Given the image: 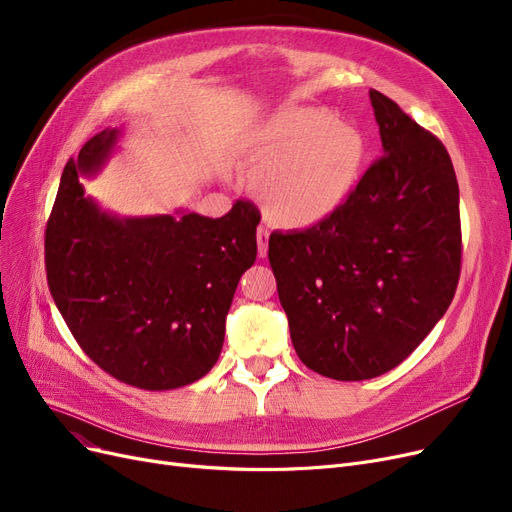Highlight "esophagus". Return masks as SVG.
<instances>
[{
  "mask_svg": "<svg viewBox=\"0 0 512 512\" xmlns=\"http://www.w3.org/2000/svg\"><path fill=\"white\" fill-rule=\"evenodd\" d=\"M267 236H270L267 228L265 226H257V253H259V257L267 255Z\"/></svg>",
  "mask_w": 512,
  "mask_h": 512,
  "instance_id": "esophagus-1",
  "label": "esophagus"
}]
</instances>
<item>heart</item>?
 Wrapping results in <instances>:
<instances>
[{"mask_svg": "<svg viewBox=\"0 0 512 512\" xmlns=\"http://www.w3.org/2000/svg\"><path fill=\"white\" fill-rule=\"evenodd\" d=\"M365 143L319 107H290L267 120L253 147L265 211L288 228L319 224L351 195Z\"/></svg>", "mask_w": 512, "mask_h": 512, "instance_id": "obj_1", "label": "heart"}]
</instances>
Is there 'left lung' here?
I'll return each mask as SVG.
<instances>
[{
  "mask_svg": "<svg viewBox=\"0 0 512 512\" xmlns=\"http://www.w3.org/2000/svg\"><path fill=\"white\" fill-rule=\"evenodd\" d=\"M384 155L346 201L305 230L272 232L278 297L299 359L340 382L405 361L461 276L459 182L442 141L371 89Z\"/></svg>",
  "mask_w": 512,
  "mask_h": 512,
  "instance_id": "obj_1",
  "label": "left lung"
}]
</instances>
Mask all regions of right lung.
Returning <instances> with one entry per match:
<instances>
[{
    "label": "right lung",
    "mask_w": 512,
    "mask_h": 512,
    "mask_svg": "<svg viewBox=\"0 0 512 512\" xmlns=\"http://www.w3.org/2000/svg\"><path fill=\"white\" fill-rule=\"evenodd\" d=\"M118 130L70 159L45 228L47 284L85 355L141 390L193 384L215 365L240 276L255 263L261 220L251 201L222 218H116L78 176L110 157Z\"/></svg>",
    "instance_id": "obj_1"
}]
</instances>
